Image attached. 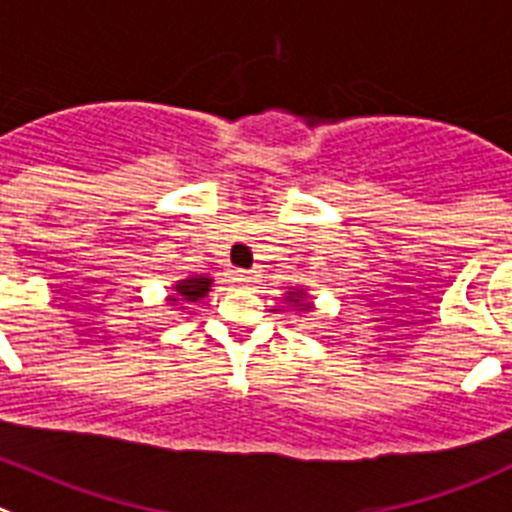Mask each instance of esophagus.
Wrapping results in <instances>:
<instances>
[{"mask_svg": "<svg viewBox=\"0 0 512 512\" xmlns=\"http://www.w3.org/2000/svg\"><path fill=\"white\" fill-rule=\"evenodd\" d=\"M234 283L252 285L255 283V273H250V270H237V273H234Z\"/></svg>", "mask_w": 512, "mask_h": 512, "instance_id": "esophagus-1", "label": "esophagus"}]
</instances>
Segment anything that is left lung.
<instances>
[{"label":"left lung","mask_w":512,"mask_h":512,"mask_svg":"<svg viewBox=\"0 0 512 512\" xmlns=\"http://www.w3.org/2000/svg\"><path fill=\"white\" fill-rule=\"evenodd\" d=\"M285 301L293 303L298 311H311V308H313V303L308 301V290L306 288H290L288 293H285Z\"/></svg>","instance_id":"1"}]
</instances>
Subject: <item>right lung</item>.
<instances>
[{
  "label": "right lung",
  "mask_w": 512,
  "mask_h": 512,
  "mask_svg": "<svg viewBox=\"0 0 512 512\" xmlns=\"http://www.w3.org/2000/svg\"><path fill=\"white\" fill-rule=\"evenodd\" d=\"M211 283H214V280H211L209 275H191V278L176 280L173 288H170L173 293H170L165 301H168V306H173V311H176V308L191 306V303H199L211 290Z\"/></svg>",
  "instance_id": "right-lung-1"
}]
</instances>
